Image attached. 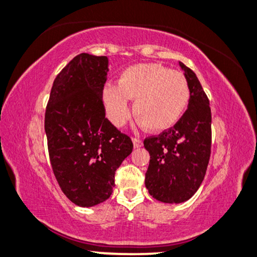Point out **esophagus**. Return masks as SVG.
I'll return each instance as SVG.
<instances>
[{"label":"esophagus","mask_w":257,"mask_h":257,"mask_svg":"<svg viewBox=\"0 0 257 257\" xmlns=\"http://www.w3.org/2000/svg\"><path fill=\"white\" fill-rule=\"evenodd\" d=\"M133 145H134V148H140L142 147V141L138 138H133Z\"/></svg>","instance_id":"1"}]
</instances>
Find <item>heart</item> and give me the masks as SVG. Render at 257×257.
Masks as SVG:
<instances>
[{
    "label": "heart",
    "mask_w": 257,
    "mask_h": 257,
    "mask_svg": "<svg viewBox=\"0 0 257 257\" xmlns=\"http://www.w3.org/2000/svg\"><path fill=\"white\" fill-rule=\"evenodd\" d=\"M102 99L106 116L121 126L131 117L129 99L134 113L149 132L160 133L180 121L190 100V86L183 73L160 64H136L119 74L118 85L103 87Z\"/></svg>",
    "instance_id": "obj_1"
}]
</instances>
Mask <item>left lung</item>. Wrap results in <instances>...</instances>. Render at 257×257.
<instances>
[{
  "label": "left lung",
  "mask_w": 257,
  "mask_h": 257,
  "mask_svg": "<svg viewBox=\"0 0 257 257\" xmlns=\"http://www.w3.org/2000/svg\"><path fill=\"white\" fill-rule=\"evenodd\" d=\"M190 86L187 110L173 128L144 141L149 152L145 185L162 203L190 199L205 177L211 153V109L196 73L179 61Z\"/></svg>",
  "instance_id": "8db88e82"
}]
</instances>
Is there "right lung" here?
Masks as SVG:
<instances>
[{
    "label": "right lung",
    "instance_id": "right-lung-1",
    "mask_svg": "<svg viewBox=\"0 0 257 257\" xmlns=\"http://www.w3.org/2000/svg\"><path fill=\"white\" fill-rule=\"evenodd\" d=\"M106 57L82 53L58 74L45 113L53 173L65 196L82 207L111 196L115 172L133 151L129 136L105 118Z\"/></svg>",
    "mask_w": 257,
    "mask_h": 257
}]
</instances>
